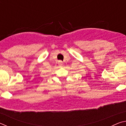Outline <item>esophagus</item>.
<instances>
[{
  "label": "esophagus",
  "instance_id": "esophagus-1",
  "mask_svg": "<svg viewBox=\"0 0 126 126\" xmlns=\"http://www.w3.org/2000/svg\"><path fill=\"white\" fill-rule=\"evenodd\" d=\"M58 64L59 66H60V67H61V66L63 65V62L61 61H59L58 62Z\"/></svg>",
  "mask_w": 126,
  "mask_h": 126
}]
</instances>
